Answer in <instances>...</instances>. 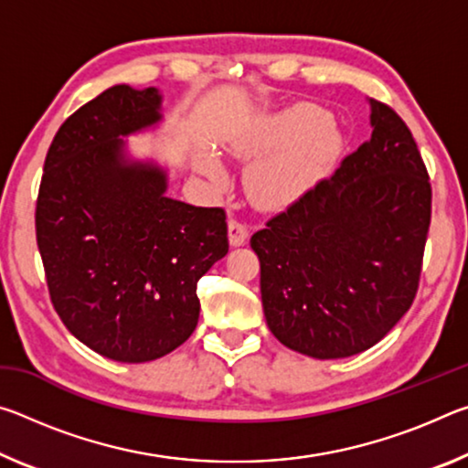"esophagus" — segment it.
Returning a JSON list of instances; mask_svg holds the SVG:
<instances>
[{"label": "esophagus", "mask_w": 468, "mask_h": 468, "mask_svg": "<svg viewBox=\"0 0 468 468\" xmlns=\"http://www.w3.org/2000/svg\"><path fill=\"white\" fill-rule=\"evenodd\" d=\"M248 237H250L248 227L235 218L229 220V241H231L233 248H241V245H245V241H248Z\"/></svg>", "instance_id": "esophagus-1"}]
</instances>
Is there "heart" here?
<instances>
[{
  "mask_svg": "<svg viewBox=\"0 0 468 468\" xmlns=\"http://www.w3.org/2000/svg\"><path fill=\"white\" fill-rule=\"evenodd\" d=\"M340 148L330 115L314 107L284 111L231 142L235 154L256 158L245 171V189L266 210L303 202L335 169ZM196 167L210 179L223 177V165L210 153L197 156Z\"/></svg>",
  "mask_w": 468,
  "mask_h": 468,
  "instance_id": "1",
  "label": "heart"
}]
</instances>
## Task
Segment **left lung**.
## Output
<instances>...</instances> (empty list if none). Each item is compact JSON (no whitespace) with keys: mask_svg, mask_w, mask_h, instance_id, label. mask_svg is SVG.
<instances>
[{"mask_svg":"<svg viewBox=\"0 0 468 468\" xmlns=\"http://www.w3.org/2000/svg\"><path fill=\"white\" fill-rule=\"evenodd\" d=\"M367 102L366 144L250 239L268 328L314 359L378 345L409 312L421 274L431 220L425 165L405 122Z\"/></svg>","mask_w":468,"mask_h":468,"instance_id":"8db88e82","label":"left lung"}]
</instances>
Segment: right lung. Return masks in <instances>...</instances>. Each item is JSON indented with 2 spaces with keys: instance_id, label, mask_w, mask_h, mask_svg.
<instances>
[{
  "instance_id": "1",
  "label": "right lung",
  "mask_w": 468,
  "mask_h": 468,
  "mask_svg": "<svg viewBox=\"0 0 468 468\" xmlns=\"http://www.w3.org/2000/svg\"><path fill=\"white\" fill-rule=\"evenodd\" d=\"M158 89L115 84L63 122L45 158L37 243L55 312L94 353L144 363L200 315L197 281L227 256L223 208L167 196L169 169L130 153L163 122Z\"/></svg>"
}]
</instances>
